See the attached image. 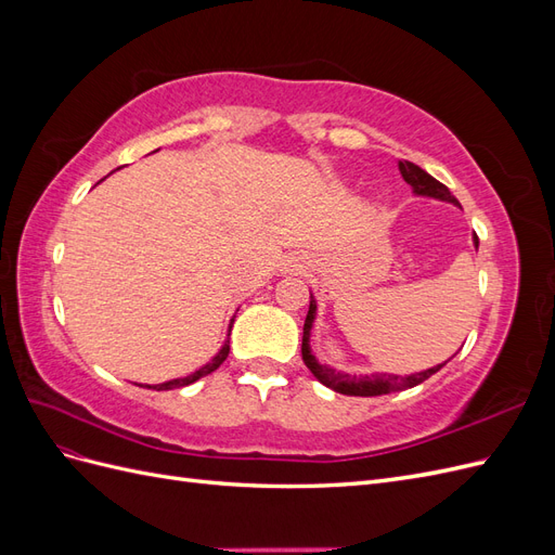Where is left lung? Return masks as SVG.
I'll return each mask as SVG.
<instances>
[{
	"instance_id": "8db88e82",
	"label": "left lung",
	"mask_w": 555,
	"mask_h": 555,
	"mask_svg": "<svg viewBox=\"0 0 555 555\" xmlns=\"http://www.w3.org/2000/svg\"><path fill=\"white\" fill-rule=\"evenodd\" d=\"M398 169H400L402 178H405V182L412 184L416 194L449 201V204L459 206L456 196L449 192V188H444L440 180H435L430 173H426L422 166L402 159V162H398ZM475 245L479 247L477 236H475ZM314 312H317V304H314V298L310 294V310H308L306 324H304V345H300V351H304V363L310 367V373L319 382L328 386V389L338 391V393H345V396H382V393H391V391L412 389V386L426 382L430 375L438 373L440 367L447 363L444 361L440 365L428 367V371H424V373H414V375H405V377H400V375H361V377L354 375V377H351L347 373H335L333 367L317 363V359L312 357V351H310V328H312V322H314Z\"/></svg>"
}]
</instances>
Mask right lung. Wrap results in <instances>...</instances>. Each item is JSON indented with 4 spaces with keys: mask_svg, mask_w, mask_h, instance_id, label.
<instances>
[{
    "mask_svg": "<svg viewBox=\"0 0 555 555\" xmlns=\"http://www.w3.org/2000/svg\"><path fill=\"white\" fill-rule=\"evenodd\" d=\"M231 324H233V322H231ZM229 331H231V328H229ZM227 357H229V340H227L224 347L212 357V361L206 363L204 367H198L196 373H192V375H188V377H182V379H171V382H164V384H155L153 389H155V391H169V389H178V386H188V384H192V382H196V379H201V377L210 375L212 371H217V367H220V365L224 363Z\"/></svg>",
    "mask_w": 555,
    "mask_h": 555,
    "instance_id": "add662e5",
    "label": "right lung"
}]
</instances>
